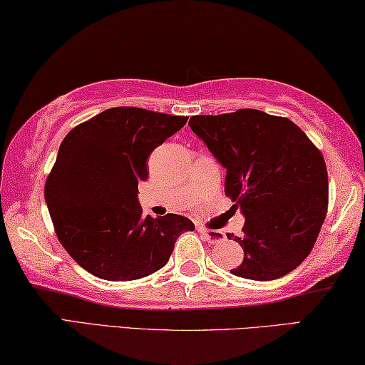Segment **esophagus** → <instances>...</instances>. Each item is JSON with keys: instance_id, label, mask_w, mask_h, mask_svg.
Wrapping results in <instances>:
<instances>
[{"instance_id": "34e87169", "label": "esophagus", "mask_w": 365, "mask_h": 365, "mask_svg": "<svg viewBox=\"0 0 365 365\" xmlns=\"http://www.w3.org/2000/svg\"><path fill=\"white\" fill-rule=\"evenodd\" d=\"M200 232L205 235L208 244H221L226 240V234L222 231H215V229H200Z\"/></svg>"}]
</instances>
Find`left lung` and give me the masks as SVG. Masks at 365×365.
Returning <instances> with one entry per match:
<instances>
[{
  "label": "left lung",
  "mask_w": 365,
  "mask_h": 365,
  "mask_svg": "<svg viewBox=\"0 0 365 365\" xmlns=\"http://www.w3.org/2000/svg\"><path fill=\"white\" fill-rule=\"evenodd\" d=\"M189 126L226 168L225 194L245 216L244 248L231 272L274 280L308 258L329 207V176L321 150L285 117L255 108L195 115Z\"/></svg>",
  "instance_id": "1"
}]
</instances>
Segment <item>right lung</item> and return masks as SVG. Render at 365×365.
Segmentation results:
<instances>
[{"label": "right lung", "instance_id": "add662e5", "mask_svg": "<svg viewBox=\"0 0 365 365\" xmlns=\"http://www.w3.org/2000/svg\"><path fill=\"white\" fill-rule=\"evenodd\" d=\"M187 117L113 107L75 126L57 152L44 200L57 239L83 269L106 280H136L168 263L176 239L194 231L186 216H144L138 184L147 157Z\"/></svg>", "mask_w": 365, "mask_h": 365}]
</instances>
